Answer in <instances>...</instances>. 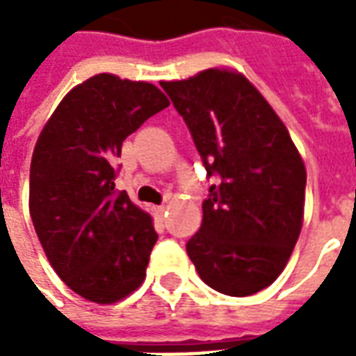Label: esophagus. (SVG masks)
<instances>
[{"mask_svg":"<svg viewBox=\"0 0 356 356\" xmlns=\"http://www.w3.org/2000/svg\"><path fill=\"white\" fill-rule=\"evenodd\" d=\"M152 211H154V217L158 221H163V217L168 213V208H165V206H158V208H154Z\"/></svg>","mask_w":356,"mask_h":356,"instance_id":"obj_1","label":"esophagus"}]
</instances>
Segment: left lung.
<instances>
[{"instance_id": "left-lung-1", "label": "left lung", "mask_w": 356, "mask_h": 356, "mask_svg": "<svg viewBox=\"0 0 356 356\" xmlns=\"http://www.w3.org/2000/svg\"><path fill=\"white\" fill-rule=\"evenodd\" d=\"M208 175L202 227L186 254L209 288L244 298L275 282L299 238L307 171L284 122L244 74L208 68L162 81Z\"/></svg>"}]
</instances>
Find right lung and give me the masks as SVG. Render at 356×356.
<instances>
[{
    "instance_id": "right-lung-1",
    "label": "right lung",
    "mask_w": 356,
    "mask_h": 356,
    "mask_svg": "<svg viewBox=\"0 0 356 356\" xmlns=\"http://www.w3.org/2000/svg\"><path fill=\"white\" fill-rule=\"evenodd\" d=\"M170 106L148 81L97 74L51 114L32 154L30 217L51 267L88 301L110 305L145 282L152 217L114 188L127 135Z\"/></svg>"
}]
</instances>
